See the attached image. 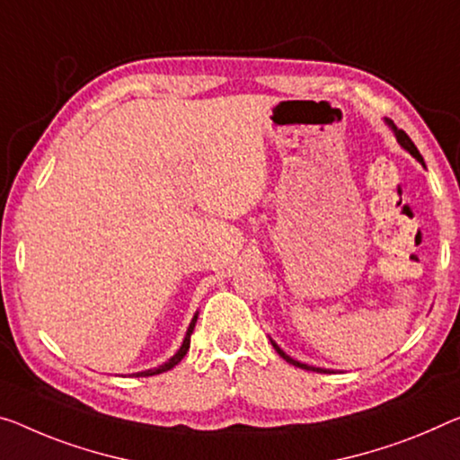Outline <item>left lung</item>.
I'll return each mask as SVG.
<instances>
[{
    "instance_id": "left-lung-1",
    "label": "left lung",
    "mask_w": 460,
    "mask_h": 460,
    "mask_svg": "<svg viewBox=\"0 0 460 460\" xmlns=\"http://www.w3.org/2000/svg\"><path fill=\"white\" fill-rule=\"evenodd\" d=\"M385 123H386L388 127H391L393 136H394V137H397V141H399V146L402 147V150H405V152H409V154H411V156H413L415 160H418V162H420V164H421L423 168H426V162H423V158H421V154L418 152V147H415V144H413V141H411V139H409V136H407V133H405V131H402V129H399V127H397V125H394V123L391 121V119H385ZM270 341H271V345H273V349H275V351H278V353H279V356H281V358H284L288 364H292V366H296V368H302V370H310V372H321V374H327V372H329L327 368H316V366H308V364H302V362H298V359H294L292 356H288V353H286L284 349H281V348H279V345H278V343H275L271 337H270Z\"/></svg>"
}]
</instances>
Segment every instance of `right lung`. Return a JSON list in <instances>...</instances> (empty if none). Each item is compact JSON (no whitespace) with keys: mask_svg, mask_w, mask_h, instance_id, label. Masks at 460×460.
<instances>
[{"mask_svg":"<svg viewBox=\"0 0 460 460\" xmlns=\"http://www.w3.org/2000/svg\"><path fill=\"white\" fill-rule=\"evenodd\" d=\"M197 316H199V313H195L193 319H190V323H189V329H187V333H185V339H182V343H181L179 351H176L174 356H172L171 359H168V362H164V364H162V366H158V368H150V370H144V372H136V374H133V376H156V374L168 372V370H171V368H174V366L179 364L181 359L187 356V351H189V345H190V333H193V329H195Z\"/></svg>","mask_w":460,"mask_h":460,"instance_id":"1","label":"right lung"}]
</instances>
